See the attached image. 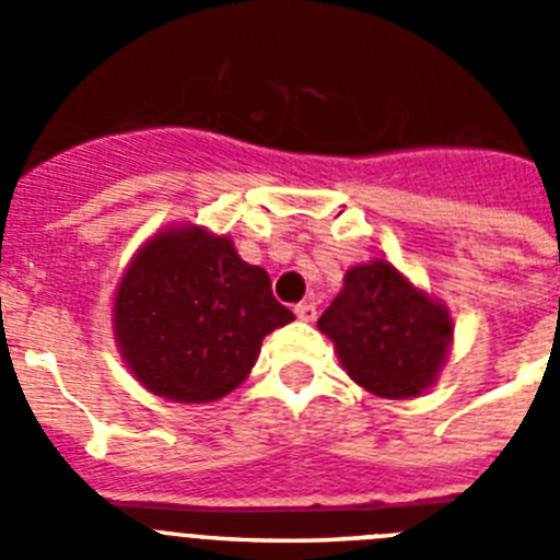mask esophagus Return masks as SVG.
Returning a JSON list of instances; mask_svg holds the SVG:
<instances>
[{
    "label": "esophagus",
    "mask_w": 560,
    "mask_h": 560,
    "mask_svg": "<svg viewBox=\"0 0 560 560\" xmlns=\"http://www.w3.org/2000/svg\"><path fill=\"white\" fill-rule=\"evenodd\" d=\"M296 319H303V323H314L316 319V303H300L294 308Z\"/></svg>",
    "instance_id": "obj_1"
}]
</instances>
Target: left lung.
<instances>
[{"mask_svg": "<svg viewBox=\"0 0 560 560\" xmlns=\"http://www.w3.org/2000/svg\"><path fill=\"white\" fill-rule=\"evenodd\" d=\"M316 328L359 387L389 400L434 387L454 341L446 305L381 257L350 266Z\"/></svg>", "mask_w": 560, "mask_h": 560, "instance_id": "8db88e82", "label": "left lung"}]
</instances>
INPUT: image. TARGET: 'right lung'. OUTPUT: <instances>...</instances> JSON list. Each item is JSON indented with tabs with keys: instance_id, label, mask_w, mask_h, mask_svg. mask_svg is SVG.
Segmentation results:
<instances>
[{
	"instance_id": "1",
	"label": "right lung",
	"mask_w": 560,
	"mask_h": 560,
	"mask_svg": "<svg viewBox=\"0 0 560 560\" xmlns=\"http://www.w3.org/2000/svg\"><path fill=\"white\" fill-rule=\"evenodd\" d=\"M291 319L266 269L199 224L153 232L114 289L112 328L126 368L173 404H210L241 387L266 336Z\"/></svg>"
}]
</instances>
